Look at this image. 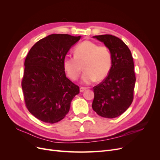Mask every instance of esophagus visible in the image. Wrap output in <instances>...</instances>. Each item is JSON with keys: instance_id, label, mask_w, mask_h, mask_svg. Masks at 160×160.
Listing matches in <instances>:
<instances>
[{"instance_id": "34e87169", "label": "esophagus", "mask_w": 160, "mask_h": 160, "mask_svg": "<svg viewBox=\"0 0 160 160\" xmlns=\"http://www.w3.org/2000/svg\"><path fill=\"white\" fill-rule=\"evenodd\" d=\"M87 88H85V87H81L80 88V92H83Z\"/></svg>"}]
</instances>
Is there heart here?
<instances>
[{
  "label": "heart",
  "instance_id": "heart-1",
  "mask_svg": "<svg viewBox=\"0 0 160 160\" xmlns=\"http://www.w3.org/2000/svg\"><path fill=\"white\" fill-rule=\"evenodd\" d=\"M112 65V54L109 47L85 41L74 49V57H65L62 66L67 77L72 81L79 78L83 67L85 72L82 82L89 84L95 79L103 80L108 76Z\"/></svg>",
  "mask_w": 160,
  "mask_h": 160
}]
</instances>
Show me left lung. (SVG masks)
Listing matches in <instances>:
<instances>
[{"instance_id": "1", "label": "left lung", "mask_w": 160, "mask_h": 160, "mask_svg": "<svg viewBox=\"0 0 160 160\" xmlns=\"http://www.w3.org/2000/svg\"><path fill=\"white\" fill-rule=\"evenodd\" d=\"M103 42L112 54V65L108 75L95 86L92 108L99 115L115 118L126 111L133 100L135 77L133 59L128 47L111 35L93 37Z\"/></svg>"}]
</instances>
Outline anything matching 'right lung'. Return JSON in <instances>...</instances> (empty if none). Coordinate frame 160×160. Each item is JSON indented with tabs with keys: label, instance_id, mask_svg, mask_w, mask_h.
Segmentation results:
<instances>
[{
	"label": "right lung",
	"instance_id": "right-lung-1",
	"mask_svg": "<svg viewBox=\"0 0 160 160\" xmlns=\"http://www.w3.org/2000/svg\"><path fill=\"white\" fill-rule=\"evenodd\" d=\"M81 38L67 34H52L34 45L26 57L21 82L28 111L43 122L55 123L68 113L79 88L66 77L62 62Z\"/></svg>",
	"mask_w": 160,
	"mask_h": 160
}]
</instances>
